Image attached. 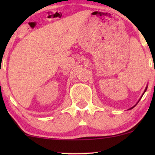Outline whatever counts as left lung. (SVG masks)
<instances>
[{
	"mask_svg": "<svg viewBox=\"0 0 155 155\" xmlns=\"http://www.w3.org/2000/svg\"><path fill=\"white\" fill-rule=\"evenodd\" d=\"M147 88H146V90H145V91H144V92H145L146 91H147ZM133 107H134V106H133ZM133 107H132V108H130V109H132V108H133Z\"/></svg>",
	"mask_w": 155,
	"mask_h": 155,
	"instance_id": "left-lung-1",
	"label": "left lung"
}]
</instances>
